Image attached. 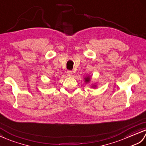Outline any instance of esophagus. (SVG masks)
Masks as SVG:
<instances>
[{
    "label": "esophagus",
    "mask_w": 146,
    "mask_h": 146,
    "mask_svg": "<svg viewBox=\"0 0 146 146\" xmlns=\"http://www.w3.org/2000/svg\"><path fill=\"white\" fill-rule=\"evenodd\" d=\"M67 75L68 76H72V72L71 70H67Z\"/></svg>",
    "instance_id": "34e87169"
}]
</instances>
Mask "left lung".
<instances>
[{"label":"left lung","instance_id":"8db88e82","mask_svg":"<svg viewBox=\"0 0 146 146\" xmlns=\"http://www.w3.org/2000/svg\"><path fill=\"white\" fill-rule=\"evenodd\" d=\"M84 79H85V82H86V84H87V83H89V82H90V77L88 76V77H85V78H84ZM92 87H96V85L93 86Z\"/></svg>","mask_w":146,"mask_h":146}]
</instances>
